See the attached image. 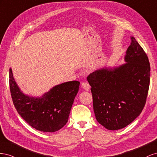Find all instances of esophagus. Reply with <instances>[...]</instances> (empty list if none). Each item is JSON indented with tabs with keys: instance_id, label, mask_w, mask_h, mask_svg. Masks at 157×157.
<instances>
[{
	"instance_id": "obj_1",
	"label": "esophagus",
	"mask_w": 157,
	"mask_h": 157,
	"mask_svg": "<svg viewBox=\"0 0 157 157\" xmlns=\"http://www.w3.org/2000/svg\"><path fill=\"white\" fill-rule=\"evenodd\" d=\"M82 87L85 89V90L88 91L90 89V85H89L87 82H82Z\"/></svg>"
}]
</instances>
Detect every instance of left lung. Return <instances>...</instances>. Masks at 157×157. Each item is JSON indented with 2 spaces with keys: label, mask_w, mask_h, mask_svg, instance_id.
Listing matches in <instances>:
<instances>
[{
  "label": "left lung",
  "mask_w": 157,
  "mask_h": 157,
  "mask_svg": "<svg viewBox=\"0 0 157 157\" xmlns=\"http://www.w3.org/2000/svg\"><path fill=\"white\" fill-rule=\"evenodd\" d=\"M125 56L126 64L103 68L88 75L97 122L109 130L131 124L146 103L150 83V64L133 37Z\"/></svg>",
  "instance_id": "8db88e82"
}]
</instances>
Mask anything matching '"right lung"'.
Listing matches in <instances>:
<instances>
[{
	"label": "right lung",
	"instance_id": "right-lung-1",
	"mask_svg": "<svg viewBox=\"0 0 157 157\" xmlns=\"http://www.w3.org/2000/svg\"><path fill=\"white\" fill-rule=\"evenodd\" d=\"M79 82L71 81L56 86L41 97L22 93L9 72V84L13 103L17 113L31 127L43 132H55L66 124Z\"/></svg>",
	"mask_w": 157,
	"mask_h": 157
}]
</instances>
